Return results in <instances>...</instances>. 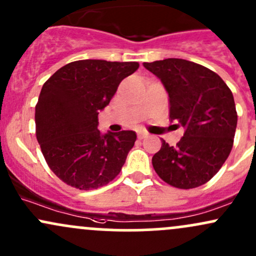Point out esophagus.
Returning a JSON list of instances; mask_svg holds the SVG:
<instances>
[{"mask_svg": "<svg viewBox=\"0 0 256 256\" xmlns=\"http://www.w3.org/2000/svg\"><path fill=\"white\" fill-rule=\"evenodd\" d=\"M146 137H148V134L147 132H138V138L140 140L146 138Z\"/></svg>", "mask_w": 256, "mask_h": 256, "instance_id": "34e87169", "label": "esophagus"}]
</instances>
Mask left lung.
I'll return each mask as SVG.
<instances>
[{"instance_id": "1", "label": "left lung", "mask_w": 256, "mask_h": 256, "mask_svg": "<svg viewBox=\"0 0 256 256\" xmlns=\"http://www.w3.org/2000/svg\"><path fill=\"white\" fill-rule=\"evenodd\" d=\"M143 66L166 90L171 122L186 130L175 147L162 141L152 158L154 170L174 187L202 186L214 178L231 153L237 128L231 90L216 72L186 60L168 58Z\"/></svg>"}]
</instances>
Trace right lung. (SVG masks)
<instances>
[{
  "mask_svg": "<svg viewBox=\"0 0 256 256\" xmlns=\"http://www.w3.org/2000/svg\"><path fill=\"white\" fill-rule=\"evenodd\" d=\"M137 62L84 60L62 66L44 84L35 108L36 138L50 170L69 186L94 190L115 178L137 136L102 134L98 114Z\"/></svg>",
  "mask_w": 256,
  "mask_h": 256,
  "instance_id": "right-lung-1",
  "label": "right lung"
}]
</instances>
